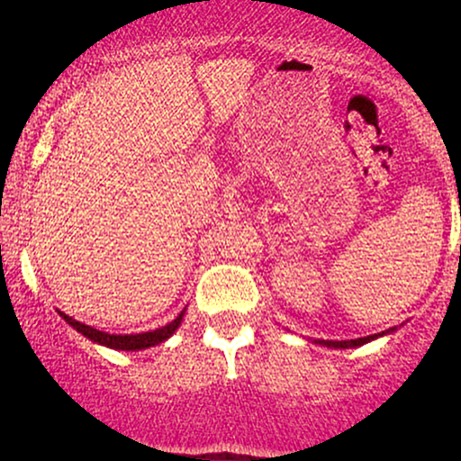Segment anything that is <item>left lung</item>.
Masks as SVG:
<instances>
[{
  "label": "left lung",
  "mask_w": 461,
  "mask_h": 461,
  "mask_svg": "<svg viewBox=\"0 0 461 461\" xmlns=\"http://www.w3.org/2000/svg\"><path fill=\"white\" fill-rule=\"evenodd\" d=\"M394 327H390V330L382 331V333H374V336H367V338H357V339H342V342H336V339H314V344H321V346H327V348H358V346L371 342V339H377L382 336H388V333H393Z\"/></svg>",
  "instance_id": "1"
}]
</instances>
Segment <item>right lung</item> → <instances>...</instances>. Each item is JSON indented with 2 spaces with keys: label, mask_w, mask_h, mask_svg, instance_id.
Returning a JSON list of instances; mask_svg holds the SVG:
<instances>
[{
  "label": "right lung",
  "mask_w": 461,
  "mask_h": 461,
  "mask_svg": "<svg viewBox=\"0 0 461 461\" xmlns=\"http://www.w3.org/2000/svg\"><path fill=\"white\" fill-rule=\"evenodd\" d=\"M185 312H186V308L172 321V323L163 325V327H159V330L144 331V333H125L123 336V333H106V331L94 330V327L79 323V321H75L73 317H68V314L59 311L60 317L65 319L67 323L73 327V330H77L81 336H86L87 339H92V342L106 346V348H113V350H144V348H150V346L166 342V339L172 338L176 330L180 327L182 319H185Z\"/></svg>",
  "instance_id": "add662e5"
}]
</instances>
